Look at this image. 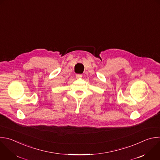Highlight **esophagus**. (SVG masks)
<instances>
[{
    "label": "esophagus",
    "mask_w": 160,
    "mask_h": 160,
    "mask_svg": "<svg viewBox=\"0 0 160 160\" xmlns=\"http://www.w3.org/2000/svg\"><path fill=\"white\" fill-rule=\"evenodd\" d=\"M82 77V74H77L76 75V78H81Z\"/></svg>",
    "instance_id": "34e87169"
}]
</instances>
